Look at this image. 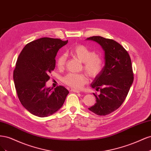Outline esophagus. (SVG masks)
Returning a JSON list of instances; mask_svg holds the SVG:
<instances>
[{
    "label": "esophagus",
    "mask_w": 151,
    "mask_h": 151,
    "mask_svg": "<svg viewBox=\"0 0 151 151\" xmlns=\"http://www.w3.org/2000/svg\"><path fill=\"white\" fill-rule=\"evenodd\" d=\"M72 92H74V93H81V91H79V90H77V89H72L71 90Z\"/></svg>",
    "instance_id": "esophagus-1"
}]
</instances>
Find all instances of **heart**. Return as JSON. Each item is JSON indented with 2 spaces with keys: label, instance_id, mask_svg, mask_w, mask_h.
Listing matches in <instances>:
<instances>
[{
  "label": "heart",
  "instance_id": "1",
  "mask_svg": "<svg viewBox=\"0 0 151 151\" xmlns=\"http://www.w3.org/2000/svg\"><path fill=\"white\" fill-rule=\"evenodd\" d=\"M72 55L83 63L84 70L92 78H95L101 74L104 67V60L102 57L96 54L94 50L84 45H77L70 51ZM67 57L63 53L57 59V65L59 68L65 65ZM88 77L85 74L69 73L63 78V83L74 89H81L88 83Z\"/></svg>",
  "mask_w": 151,
  "mask_h": 151
}]
</instances>
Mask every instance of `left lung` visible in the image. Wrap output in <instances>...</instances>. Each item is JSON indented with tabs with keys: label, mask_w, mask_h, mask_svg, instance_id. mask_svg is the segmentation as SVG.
<instances>
[{
	"label": "left lung",
	"mask_w": 151,
	"mask_h": 151,
	"mask_svg": "<svg viewBox=\"0 0 151 151\" xmlns=\"http://www.w3.org/2000/svg\"><path fill=\"white\" fill-rule=\"evenodd\" d=\"M87 40L99 44L105 53L103 69L91 84L100 94H94L96 103L89 109L98 115H107L121 106L133 83L131 59L127 50L115 40L99 36Z\"/></svg>",
	"instance_id": "left-lung-1"
}]
</instances>
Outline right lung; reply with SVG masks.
<instances>
[{
	"instance_id": "1",
	"label": "right lung",
	"mask_w": 151,
	"mask_h": 151,
	"mask_svg": "<svg viewBox=\"0 0 151 151\" xmlns=\"http://www.w3.org/2000/svg\"><path fill=\"white\" fill-rule=\"evenodd\" d=\"M68 41L42 38L27 44L16 62L13 79L17 96L27 110L39 117L52 115L64 103L68 91L63 86L47 88L49 73L55 67L58 50Z\"/></svg>"
}]
</instances>
